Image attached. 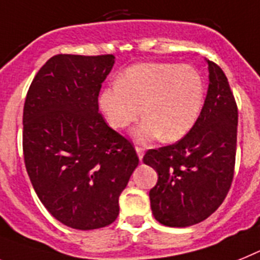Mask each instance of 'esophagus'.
<instances>
[{"instance_id":"1","label":"esophagus","mask_w":260,"mask_h":260,"mask_svg":"<svg viewBox=\"0 0 260 260\" xmlns=\"http://www.w3.org/2000/svg\"><path fill=\"white\" fill-rule=\"evenodd\" d=\"M136 153H137V156H139V158H140V161L143 160V156H144V148H141V147H136Z\"/></svg>"}]
</instances>
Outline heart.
<instances>
[{"instance_id": "heart-1", "label": "heart", "mask_w": 260, "mask_h": 260, "mask_svg": "<svg viewBox=\"0 0 260 260\" xmlns=\"http://www.w3.org/2000/svg\"><path fill=\"white\" fill-rule=\"evenodd\" d=\"M100 110L113 129L123 131L141 115L134 131L139 143L161 137L180 140L197 123L204 106V83L189 66L143 63L128 69L117 84L103 89Z\"/></svg>"}]
</instances>
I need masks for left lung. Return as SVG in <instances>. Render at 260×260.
I'll return each mask as SVG.
<instances>
[{
  "label": "left lung",
  "instance_id": "left-lung-1",
  "mask_svg": "<svg viewBox=\"0 0 260 260\" xmlns=\"http://www.w3.org/2000/svg\"><path fill=\"white\" fill-rule=\"evenodd\" d=\"M206 62L209 88L197 123L180 141L148 150L143 158L158 176L149 191L152 213L169 228H186L210 217L234 176L237 103L221 67Z\"/></svg>",
  "mask_w": 260,
  "mask_h": 260
}]
</instances>
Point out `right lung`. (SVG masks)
<instances>
[{
  "mask_svg": "<svg viewBox=\"0 0 260 260\" xmlns=\"http://www.w3.org/2000/svg\"><path fill=\"white\" fill-rule=\"evenodd\" d=\"M113 55L50 58L23 107V156L31 185L50 214L69 228H106L139 165L135 148L99 113Z\"/></svg>",
  "mask_w": 260,
  "mask_h": 260,
  "instance_id": "1",
  "label": "right lung"
}]
</instances>
